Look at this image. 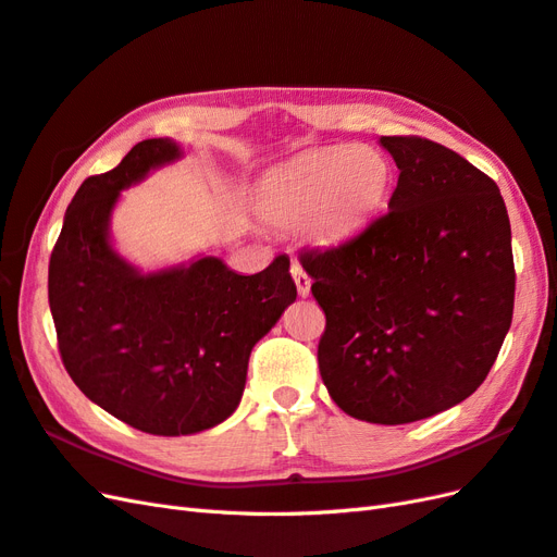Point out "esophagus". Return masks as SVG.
<instances>
[{
    "label": "esophagus",
    "mask_w": 557,
    "mask_h": 557,
    "mask_svg": "<svg viewBox=\"0 0 557 557\" xmlns=\"http://www.w3.org/2000/svg\"><path fill=\"white\" fill-rule=\"evenodd\" d=\"M292 275H294V282H296V289H298V296H308L310 294V284H312V280H310V275L306 273L304 268H300L298 263H294L292 265Z\"/></svg>",
    "instance_id": "34e87169"
}]
</instances>
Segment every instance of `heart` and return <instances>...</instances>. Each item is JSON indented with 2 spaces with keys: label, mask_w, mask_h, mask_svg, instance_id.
<instances>
[{
  "label": "heart",
  "mask_w": 557,
  "mask_h": 557,
  "mask_svg": "<svg viewBox=\"0 0 557 557\" xmlns=\"http://www.w3.org/2000/svg\"><path fill=\"white\" fill-rule=\"evenodd\" d=\"M392 165L373 147H329L268 174L259 208L270 224L310 228L320 240H343L383 208Z\"/></svg>",
  "instance_id": "1"
}]
</instances>
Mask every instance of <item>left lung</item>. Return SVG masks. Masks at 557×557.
I'll return each mask as SVG.
<instances>
[{
	"label": "left lung",
	"mask_w": 557,
	"mask_h": 557,
	"mask_svg": "<svg viewBox=\"0 0 557 557\" xmlns=\"http://www.w3.org/2000/svg\"><path fill=\"white\" fill-rule=\"evenodd\" d=\"M399 168L389 212L300 253L326 314L317 347L341 410L373 424L432 418L487 377L511 326V224L497 184L422 137H380Z\"/></svg>",
	"instance_id": "obj_1"
}]
</instances>
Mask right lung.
I'll return each instance as SVG.
<instances>
[{
    "mask_svg": "<svg viewBox=\"0 0 557 557\" xmlns=\"http://www.w3.org/2000/svg\"><path fill=\"white\" fill-rule=\"evenodd\" d=\"M158 137L78 186L49 263V306L74 385L121 422L186 436L233 416L251 347L296 300L289 257L240 275L219 257L141 273L111 245L121 190L180 161Z\"/></svg>",
    "mask_w": 557,
    "mask_h": 557,
    "instance_id": "obj_1",
    "label": "right lung"
}]
</instances>
